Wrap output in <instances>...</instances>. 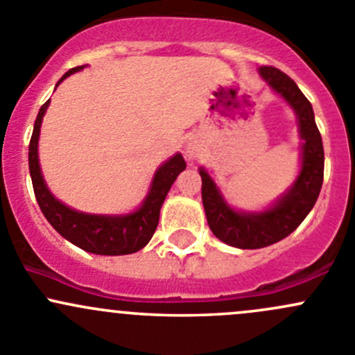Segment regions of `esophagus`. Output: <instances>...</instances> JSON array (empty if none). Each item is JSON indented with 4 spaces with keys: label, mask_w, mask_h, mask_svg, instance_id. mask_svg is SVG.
Returning <instances> with one entry per match:
<instances>
[{
    "label": "esophagus",
    "mask_w": 355,
    "mask_h": 355,
    "mask_svg": "<svg viewBox=\"0 0 355 355\" xmlns=\"http://www.w3.org/2000/svg\"><path fill=\"white\" fill-rule=\"evenodd\" d=\"M185 156L189 157V159H198L200 156V146L198 144L196 141H191L187 144V148H185Z\"/></svg>",
    "instance_id": "34e87169"
}]
</instances>
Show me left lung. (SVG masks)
Returning a JSON list of instances; mask_svg holds the SVG:
<instances>
[{
	"instance_id": "left-lung-1",
	"label": "left lung",
	"mask_w": 355,
	"mask_h": 355,
	"mask_svg": "<svg viewBox=\"0 0 355 355\" xmlns=\"http://www.w3.org/2000/svg\"><path fill=\"white\" fill-rule=\"evenodd\" d=\"M268 87L280 96L297 118L300 137V163L297 177L263 209H237L225 199L223 192L204 166L199 168L202 178V204L211 232L227 245L237 249H261L288 237L309 214L323 185L324 151L321 134L314 121V111L295 82L273 67H259Z\"/></svg>"
}]
</instances>
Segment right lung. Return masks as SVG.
Returning <instances> with one entry per match:
<instances>
[{"label":"right lung","instance_id":"1","mask_svg":"<svg viewBox=\"0 0 355 355\" xmlns=\"http://www.w3.org/2000/svg\"><path fill=\"white\" fill-rule=\"evenodd\" d=\"M84 67L68 70L60 78L56 87L67 77L77 73ZM48 106L49 101H46L39 110L31 144H28V170H31L32 185H34L35 199H37L46 220L63 239L80 247L85 252L99 254V256H123V254H134L141 250L142 247L149 244L153 234H155L157 221H159L161 206H163L168 191L177 180L178 173L187 166L184 156L180 153H175L173 156L168 157L163 164L157 166L153 175L148 194L130 213L96 214L73 209L53 196L46 184L44 175H42L41 163H39V135H41L42 118H44Z\"/></svg>","mask_w":355,"mask_h":355}]
</instances>
